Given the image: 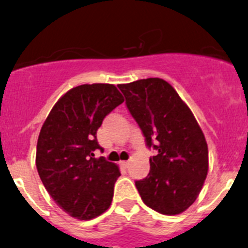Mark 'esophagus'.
<instances>
[{"instance_id": "1", "label": "esophagus", "mask_w": 248, "mask_h": 248, "mask_svg": "<svg viewBox=\"0 0 248 248\" xmlns=\"http://www.w3.org/2000/svg\"><path fill=\"white\" fill-rule=\"evenodd\" d=\"M120 165H121L122 168H124V170H126V168L128 167L129 162H128V161H121V162H120Z\"/></svg>"}]
</instances>
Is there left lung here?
<instances>
[{
	"mask_svg": "<svg viewBox=\"0 0 248 248\" xmlns=\"http://www.w3.org/2000/svg\"><path fill=\"white\" fill-rule=\"evenodd\" d=\"M119 88L146 145L157 150L150 157L148 177L136 182L141 200L162 215L184 212L195 202L207 177L208 148L202 129L162 78H144Z\"/></svg>",
	"mask_w": 248,
	"mask_h": 248,
	"instance_id": "8db88e82",
	"label": "left lung"
}]
</instances>
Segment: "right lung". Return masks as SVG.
<instances>
[{
	"label": "right lung",
	"instance_id": "1",
	"mask_svg": "<svg viewBox=\"0 0 248 248\" xmlns=\"http://www.w3.org/2000/svg\"><path fill=\"white\" fill-rule=\"evenodd\" d=\"M124 102L116 86L81 85L60 98L37 140L36 167L54 202L69 216L90 220L110 207L119 166L95 158L97 131L109 112Z\"/></svg>",
	"mask_w": 248,
	"mask_h": 248
}]
</instances>
